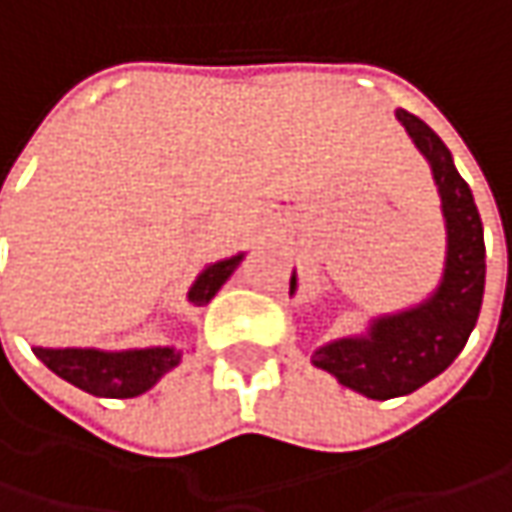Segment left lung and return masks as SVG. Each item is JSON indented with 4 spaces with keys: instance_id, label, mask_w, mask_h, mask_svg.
Returning a JSON list of instances; mask_svg holds the SVG:
<instances>
[{
    "instance_id": "1",
    "label": "left lung",
    "mask_w": 512,
    "mask_h": 512,
    "mask_svg": "<svg viewBox=\"0 0 512 512\" xmlns=\"http://www.w3.org/2000/svg\"><path fill=\"white\" fill-rule=\"evenodd\" d=\"M396 116L430 162L442 196L447 227L442 282L419 305L376 316L364 336L336 339L313 353L316 367L379 402L419 390L453 364L476 327L484 296V230L473 193L442 139L419 116L407 110H396ZM290 293H296V273L290 276Z\"/></svg>"
}]
</instances>
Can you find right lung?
Wrapping results in <instances>:
<instances>
[{
	"instance_id": "obj_1",
	"label": "right lung",
	"mask_w": 512,
	"mask_h": 512,
	"mask_svg": "<svg viewBox=\"0 0 512 512\" xmlns=\"http://www.w3.org/2000/svg\"><path fill=\"white\" fill-rule=\"evenodd\" d=\"M245 253L207 265L187 290V302L196 307L207 305L219 287L230 279ZM36 359H42L59 379L85 390L90 396L105 399H133L150 390L168 370L182 362V350L176 347H142V350H96V347H33Z\"/></svg>"
}]
</instances>
